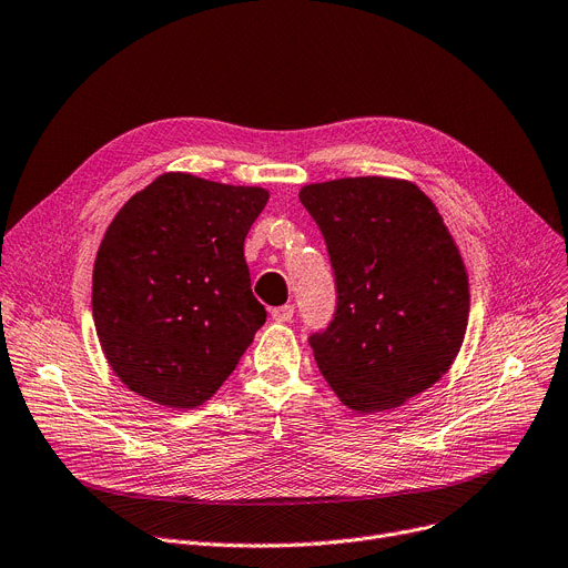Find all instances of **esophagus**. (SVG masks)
<instances>
[{"instance_id": "1", "label": "esophagus", "mask_w": 568, "mask_h": 568, "mask_svg": "<svg viewBox=\"0 0 568 568\" xmlns=\"http://www.w3.org/2000/svg\"><path fill=\"white\" fill-rule=\"evenodd\" d=\"M272 317L276 322H290L294 317V306L292 304H285V306H276L272 308Z\"/></svg>"}]
</instances>
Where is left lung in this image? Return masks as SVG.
<instances>
[{
    "instance_id": "obj_1",
    "label": "left lung",
    "mask_w": 568,
    "mask_h": 568,
    "mask_svg": "<svg viewBox=\"0 0 568 568\" xmlns=\"http://www.w3.org/2000/svg\"><path fill=\"white\" fill-rule=\"evenodd\" d=\"M336 278V313L308 338L320 373L354 412L400 407L452 368L469 317V283L437 206L403 179L308 184Z\"/></svg>"
}]
</instances>
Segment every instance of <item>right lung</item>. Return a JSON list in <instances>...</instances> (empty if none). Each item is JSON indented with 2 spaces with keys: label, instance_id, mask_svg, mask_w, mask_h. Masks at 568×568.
I'll return each instance as SVG.
<instances>
[{
  "label": "right lung",
  "instance_id": "obj_1",
  "mask_svg": "<svg viewBox=\"0 0 568 568\" xmlns=\"http://www.w3.org/2000/svg\"><path fill=\"white\" fill-rule=\"evenodd\" d=\"M268 193L165 172L110 223L94 262L103 354L131 392L191 409L212 398L264 324L244 239Z\"/></svg>",
  "mask_w": 568,
  "mask_h": 568
}]
</instances>
